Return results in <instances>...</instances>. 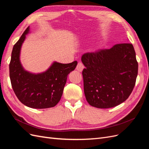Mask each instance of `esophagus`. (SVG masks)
<instances>
[{"label":"esophagus","instance_id":"esophagus-1","mask_svg":"<svg viewBox=\"0 0 149 149\" xmlns=\"http://www.w3.org/2000/svg\"><path fill=\"white\" fill-rule=\"evenodd\" d=\"M84 65H83V64L82 63H78V65H77V66H76V70H78V71H79V72H81L82 71H83V70L84 69Z\"/></svg>","mask_w":149,"mask_h":149}]
</instances>
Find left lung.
<instances>
[{"label": "left lung", "mask_w": 149, "mask_h": 149, "mask_svg": "<svg viewBox=\"0 0 149 149\" xmlns=\"http://www.w3.org/2000/svg\"><path fill=\"white\" fill-rule=\"evenodd\" d=\"M82 74L85 97L90 105L106 109L118 106L131 94L138 73L136 52L131 43L84 53Z\"/></svg>", "instance_id": "8db88e82"}]
</instances>
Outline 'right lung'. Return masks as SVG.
<instances>
[{
  "mask_svg": "<svg viewBox=\"0 0 149 149\" xmlns=\"http://www.w3.org/2000/svg\"><path fill=\"white\" fill-rule=\"evenodd\" d=\"M29 31V26L13 47L9 64L12 86L17 98L26 106L34 109L52 107L60 101L68 75L75 69L78 62L63 64L55 61L47 71L38 74L25 70L20 55Z\"/></svg>",
  "mask_w": 149,
  "mask_h": 149,
  "instance_id": "add662e5",
  "label": "right lung"
}]
</instances>
